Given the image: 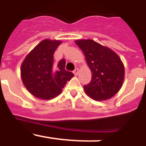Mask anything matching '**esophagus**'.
<instances>
[{
    "instance_id": "34e87169",
    "label": "esophagus",
    "mask_w": 146,
    "mask_h": 146,
    "mask_svg": "<svg viewBox=\"0 0 146 146\" xmlns=\"http://www.w3.org/2000/svg\"><path fill=\"white\" fill-rule=\"evenodd\" d=\"M73 72H74V74H75V75H77V74H78V72H79V69H78V68H76Z\"/></svg>"
}]
</instances>
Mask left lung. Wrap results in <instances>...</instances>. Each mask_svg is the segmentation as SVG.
<instances>
[{
	"label": "left lung",
	"instance_id": "8db88e82",
	"mask_svg": "<svg viewBox=\"0 0 146 146\" xmlns=\"http://www.w3.org/2000/svg\"><path fill=\"white\" fill-rule=\"evenodd\" d=\"M76 44L82 50L92 78L84 86L86 94L96 101L108 100L122 87L125 69L118 54L110 48L92 39H77Z\"/></svg>",
	"mask_w": 146,
	"mask_h": 146
}]
</instances>
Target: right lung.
I'll return each mask as SVG.
<instances>
[{
  "label": "right lung",
  "mask_w": 146,
  "mask_h": 146,
  "mask_svg": "<svg viewBox=\"0 0 146 146\" xmlns=\"http://www.w3.org/2000/svg\"><path fill=\"white\" fill-rule=\"evenodd\" d=\"M60 40L44 39L25 56L20 67L23 83L38 99L50 100L58 96L74 74L65 69L66 60L54 64L53 54Z\"/></svg>",
  "instance_id": "add662e5"
}]
</instances>
